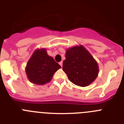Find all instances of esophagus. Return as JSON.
<instances>
[{"instance_id":"1","label":"esophagus","mask_w":124,"mask_h":124,"mask_svg":"<svg viewBox=\"0 0 124 124\" xmlns=\"http://www.w3.org/2000/svg\"><path fill=\"white\" fill-rule=\"evenodd\" d=\"M59 64H60V65L62 67V66H63V61H60V63H59Z\"/></svg>"}]
</instances>
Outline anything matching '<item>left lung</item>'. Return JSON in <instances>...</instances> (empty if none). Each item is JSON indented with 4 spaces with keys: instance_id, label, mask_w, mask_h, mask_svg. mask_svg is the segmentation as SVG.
Masks as SVG:
<instances>
[{
    "instance_id": "8db88e82",
    "label": "left lung",
    "mask_w": 124,
    "mask_h": 124,
    "mask_svg": "<svg viewBox=\"0 0 124 124\" xmlns=\"http://www.w3.org/2000/svg\"><path fill=\"white\" fill-rule=\"evenodd\" d=\"M65 56L63 70L73 84L85 87L96 79L99 73L98 64L83 46L67 50Z\"/></svg>"
}]
</instances>
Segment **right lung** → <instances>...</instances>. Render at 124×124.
<instances>
[{"label": "right lung", "instance_id": "right-lung-1", "mask_svg": "<svg viewBox=\"0 0 124 124\" xmlns=\"http://www.w3.org/2000/svg\"><path fill=\"white\" fill-rule=\"evenodd\" d=\"M60 64L47 54L45 49L37 50L28 61L26 67L27 77L31 83L42 85L48 83Z\"/></svg>", "mask_w": 124, "mask_h": 124}]
</instances>
